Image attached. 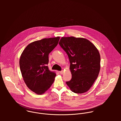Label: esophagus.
Segmentation results:
<instances>
[{"instance_id": "34e87169", "label": "esophagus", "mask_w": 121, "mask_h": 121, "mask_svg": "<svg viewBox=\"0 0 121 121\" xmlns=\"http://www.w3.org/2000/svg\"><path fill=\"white\" fill-rule=\"evenodd\" d=\"M59 73H60V74H63V71H59Z\"/></svg>"}]
</instances>
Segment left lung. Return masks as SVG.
I'll list each match as a JSON object with an SVG mask.
<instances>
[{"label":"left lung","mask_w":121,"mask_h":121,"mask_svg":"<svg viewBox=\"0 0 121 121\" xmlns=\"http://www.w3.org/2000/svg\"><path fill=\"white\" fill-rule=\"evenodd\" d=\"M60 46L68 55L71 80L66 83L72 92L88 91L97 79L100 70V55L94 44L84 38L62 37Z\"/></svg>","instance_id":"8db88e82"}]
</instances>
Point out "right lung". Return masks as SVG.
I'll return each instance as SVG.
<instances>
[{"label":"right lung","instance_id":"obj_1","mask_svg":"<svg viewBox=\"0 0 121 121\" xmlns=\"http://www.w3.org/2000/svg\"><path fill=\"white\" fill-rule=\"evenodd\" d=\"M60 37L34 41L25 48L19 60V67L27 87L38 95L44 94L51 86L56 74L48 67V55L57 46Z\"/></svg>","mask_w":121,"mask_h":121}]
</instances>
